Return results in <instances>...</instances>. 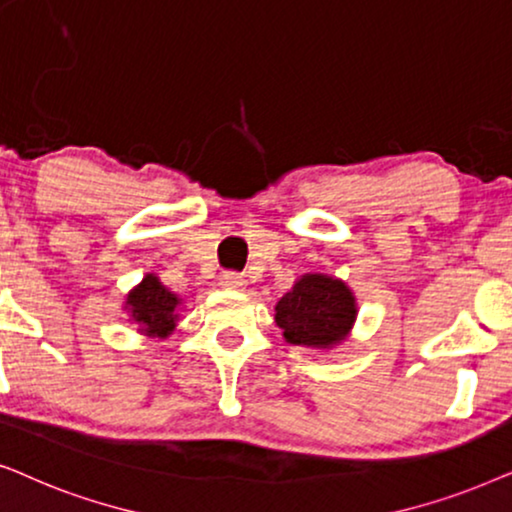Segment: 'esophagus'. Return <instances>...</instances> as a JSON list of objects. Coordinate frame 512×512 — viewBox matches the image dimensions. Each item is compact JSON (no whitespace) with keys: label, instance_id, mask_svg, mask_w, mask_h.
I'll return each instance as SVG.
<instances>
[{"label":"esophagus","instance_id":"1","mask_svg":"<svg viewBox=\"0 0 512 512\" xmlns=\"http://www.w3.org/2000/svg\"><path fill=\"white\" fill-rule=\"evenodd\" d=\"M220 285L227 290H238L245 285V278L241 274H236V271H224L220 276Z\"/></svg>","mask_w":512,"mask_h":512}]
</instances>
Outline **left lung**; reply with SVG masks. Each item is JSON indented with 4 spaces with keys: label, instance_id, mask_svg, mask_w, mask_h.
Segmentation results:
<instances>
[{
    "label": "left lung",
    "instance_id": "obj_1",
    "mask_svg": "<svg viewBox=\"0 0 512 512\" xmlns=\"http://www.w3.org/2000/svg\"><path fill=\"white\" fill-rule=\"evenodd\" d=\"M356 320V299L342 281L306 274L276 304V323L290 344L330 346Z\"/></svg>",
    "mask_w": 512,
    "mask_h": 512
}]
</instances>
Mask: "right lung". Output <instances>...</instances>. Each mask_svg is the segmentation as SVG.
<instances>
[{
    "label": "right lung",
    "instance_id": "right-lung-1",
    "mask_svg": "<svg viewBox=\"0 0 512 512\" xmlns=\"http://www.w3.org/2000/svg\"><path fill=\"white\" fill-rule=\"evenodd\" d=\"M177 299L173 292H168L159 283V278L149 274L131 295H128L126 306L131 309L133 318L142 325V330L152 337H166L173 332L177 320Z\"/></svg>",
    "mask_w": 512,
    "mask_h": 512
}]
</instances>
